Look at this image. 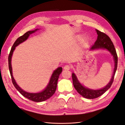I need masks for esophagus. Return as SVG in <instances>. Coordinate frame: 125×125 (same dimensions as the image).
I'll return each instance as SVG.
<instances>
[{"label": "esophagus", "instance_id": "34e87169", "mask_svg": "<svg viewBox=\"0 0 125 125\" xmlns=\"http://www.w3.org/2000/svg\"><path fill=\"white\" fill-rule=\"evenodd\" d=\"M71 68V66L69 65H66L64 66V69L65 70H69Z\"/></svg>", "mask_w": 125, "mask_h": 125}]
</instances>
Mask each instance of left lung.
Here are the masks:
<instances>
[{"instance_id": "8db88e82", "label": "left lung", "mask_w": 125, "mask_h": 125, "mask_svg": "<svg viewBox=\"0 0 125 125\" xmlns=\"http://www.w3.org/2000/svg\"><path fill=\"white\" fill-rule=\"evenodd\" d=\"M95 31L98 34L97 39L95 42L94 44L91 47L90 50H95L98 49H105L108 50L113 56L115 62V68L113 74L110 82L104 88L99 89V90H93V89H90L84 87L80 83L74 73H72V81L74 88L80 94H81L82 97L87 99H94L100 97L110 88L111 85L113 83L115 73H116L117 68L118 56L113 43L112 42L110 37L107 35L98 31V30H96Z\"/></svg>"}]
</instances>
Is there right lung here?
I'll return each instance as SVG.
<instances>
[{"label":"right lung","instance_id":"add662e5","mask_svg":"<svg viewBox=\"0 0 125 125\" xmlns=\"http://www.w3.org/2000/svg\"><path fill=\"white\" fill-rule=\"evenodd\" d=\"M38 30L39 29H36L34 31H28L23 35H22V36L18 37L16 40V41L15 42L13 45H12L8 56L9 69L10 73L12 82V83H13L14 87L19 92H20V94L21 95H23L24 96V97L34 102L44 101L45 100H46L47 99H49L50 97H52L56 91L57 81H58L59 75L62 71V67H59V68H57L55 70H54L53 74H52V76H51L49 83H48L46 87L45 88V89H44L43 91H42L40 92H38V93H30V92L25 91L23 90L21 87H19L18 85L17 84V83L16 82L13 77V75H12V67L11 63V57L12 54H13L14 52V51L15 50L16 47L19 44H20L21 43H23L24 41H26L31 34L35 33V31Z\"/></svg>","mask_w":125,"mask_h":125}]
</instances>
